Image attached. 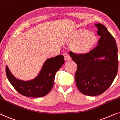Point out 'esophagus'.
<instances>
[{"label":"esophagus","mask_w":120,"mask_h":120,"mask_svg":"<svg viewBox=\"0 0 120 120\" xmlns=\"http://www.w3.org/2000/svg\"><path fill=\"white\" fill-rule=\"evenodd\" d=\"M64 58H65V60L66 61H69V60H71V57H70V55L68 53H65L64 54Z\"/></svg>","instance_id":"esophagus-1"}]
</instances>
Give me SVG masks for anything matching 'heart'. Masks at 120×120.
<instances>
[{
    "instance_id": "obj_1",
    "label": "heart",
    "mask_w": 120,
    "mask_h": 120,
    "mask_svg": "<svg viewBox=\"0 0 120 120\" xmlns=\"http://www.w3.org/2000/svg\"><path fill=\"white\" fill-rule=\"evenodd\" d=\"M97 41V37L94 33L84 29L77 30L72 34L68 42L72 44L75 52L84 54L88 52Z\"/></svg>"
}]
</instances>
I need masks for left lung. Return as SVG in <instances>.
I'll use <instances>...</instances> for the list:
<instances>
[{
	"instance_id": "8db88e82",
	"label": "left lung",
	"mask_w": 120,
	"mask_h": 120,
	"mask_svg": "<svg viewBox=\"0 0 120 120\" xmlns=\"http://www.w3.org/2000/svg\"><path fill=\"white\" fill-rule=\"evenodd\" d=\"M100 38L94 48L86 54L70 52L77 65L75 79L79 90L84 95L95 96L106 91L118 71L117 47L114 37L104 25L95 23Z\"/></svg>"
}]
</instances>
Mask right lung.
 Returning <instances> with one entry per match:
<instances>
[{
  "label": "right lung",
  "mask_w": 120,
  "mask_h": 120,
  "mask_svg": "<svg viewBox=\"0 0 120 120\" xmlns=\"http://www.w3.org/2000/svg\"><path fill=\"white\" fill-rule=\"evenodd\" d=\"M65 63L63 55L46 60L39 74L34 79L23 81L16 79L6 66V73L8 80L19 93L24 96L38 98L45 96L53 87L56 72Z\"/></svg>",
  "instance_id": "add662e5"
}]
</instances>
